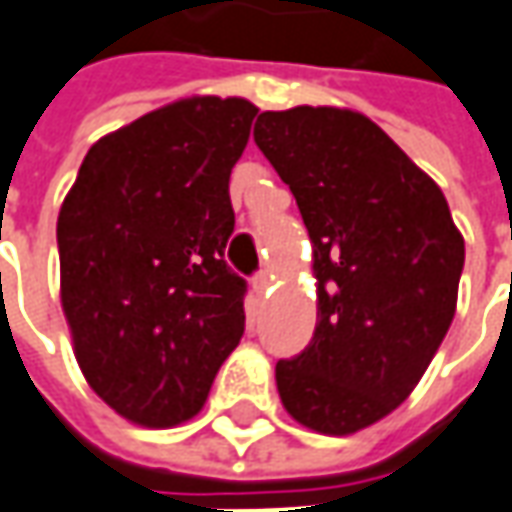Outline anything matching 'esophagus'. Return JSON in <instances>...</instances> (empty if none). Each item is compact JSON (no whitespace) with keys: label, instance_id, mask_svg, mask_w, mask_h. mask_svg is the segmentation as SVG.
<instances>
[{"label":"esophagus","instance_id":"obj_1","mask_svg":"<svg viewBox=\"0 0 512 512\" xmlns=\"http://www.w3.org/2000/svg\"><path fill=\"white\" fill-rule=\"evenodd\" d=\"M271 280H274V274H269V269L257 271L255 277H252V288H255L257 300H263L266 294L271 291Z\"/></svg>","mask_w":512,"mask_h":512}]
</instances>
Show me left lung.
Instances as JSON below:
<instances>
[{
  "instance_id": "1",
  "label": "left lung",
  "mask_w": 512,
  "mask_h": 512,
  "mask_svg": "<svg viewBox=\"0 0 512 512\" xmlns=\"http://www.w3.org/2000/svg\"><path fill=\"white\" fill-rule=\"evenodd\" d=\"M255 142L314 243L316 330L277 361L288 415L353 434L409 398L457 308L465 241L443 190L364 114L263 111Z\"/></svg>"
}]
</instances>
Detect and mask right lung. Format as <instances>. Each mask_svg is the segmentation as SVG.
<instances>
[{
  "label": "right lung",
  "instance_id": "right-lung-1",
  "mask_svg": "<svg viewBox=\"0 0 512 512\" xmlns=\"http://www.w3.org/2000/svg\"><path fill=\"white\" fill-rule=\"evenodd\" d=\"M257 109L190 97L89 148L58 215L61 305L89 387L148 429L204 406L246 325L224 260L229 173Z\"/></svg>",
  "mask_w": 512,
  "mask_h": 512
}]
</instances>
